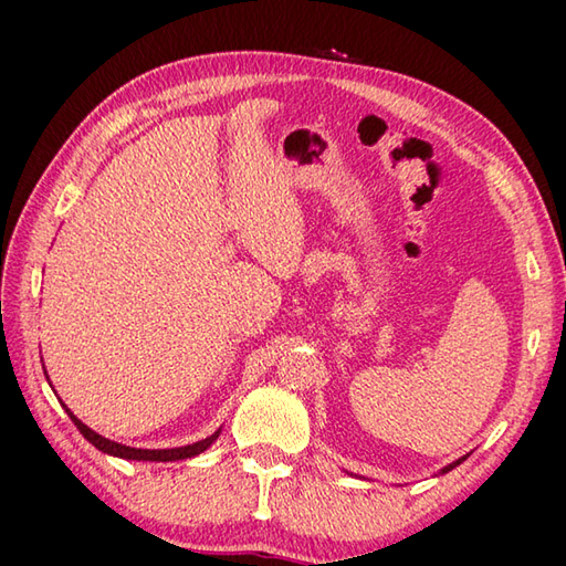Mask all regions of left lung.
Returning a JSON list of instances; mask_svg holds the SVG:
<instances>
[{
    "label": "left lung",
    "mask_w": 566,
    "mask_h": 566,
    "mask_svg": "<svg viewBox=\"0 0 566 566\" xmlns=\"http://www.w3.org/2000/svg\"><path fill=\"white\" fill-rule=\"evenodd\" d=\"M460 462H464V457H462V460H457V462H452V464H448V467H444V469H442V474H444V472H450V469H454V467H457V464H460Z\"/></svg>",
    "instance_id": "left-lung-1"
}]
</instances>
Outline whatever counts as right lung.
I'll use <instances>...</instances> for the list:
<instances>
[{
	"label": "right lung",
	"instance_id": "1",
	"mask_svg": "<svg viewBox=\"0 0 566 566\" xmlns=\"http://www.w3.org/2000/svg\"><path fill=\"white\" fill-rule=\"evenodd\" d=\"M65 411H67V416L72 418V423L77 426V430L94 444V448L106 452V454L122 457V460H143V462H175V460H187V457H195V454L207 450L209 444H211L216 438H219V432H221V430H216L213 436H209L207 440H199V442H195V444H185V448H172V450H138V448H126V444H118V442H114V440H106V438L97 436V432L84 426L77 416H72L70 408H65Z\"/></svg>",
	"mask_w": 566,
	"mask_h": 566
}]
</instances>
